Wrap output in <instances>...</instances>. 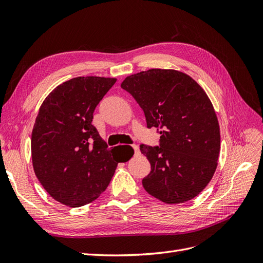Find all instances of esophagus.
<instances>
[{"mask_svg":"<svg viewBox=\"0 0 263 263\" xmlns=\"http://www.w3.org/2000/svg\"><path fill=\"white\" fill-rule=\"evenodd\" d=\"M132 147H133V149H134V153H135V155H138V154H139V148H138V146H136V145H133Z\"/></svg>","mask_w":263,"mask_h":263,"instance_id":"esophagus-1","label":"esophagus"}]
</instances>
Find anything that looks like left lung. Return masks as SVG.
<instances>
[{
  "mask_svg": "<svg viewBox=\"0 0 263 263\" xmlns=\"http://www.w3.org/2000/svg\"><path fill=\"white\" fill-rule=\"evenodd\" d=\"M121 86L144 110L148 128L160 134L159 146L140 145L151 165L142 186L166 204L192 200L212 180L220 150L219 125L209 97L177 70L141 71Z\"/></svg>",
  "mask_w": 263,
  "mask_h": 263,
  "instance_id": "1",
  "label": "left lung"
}]
</instances>
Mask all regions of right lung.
<instances>
[{
    "label": "right lung",
    "mask_w": 263,
    "mask_h": 263,
    "mask_svg": "<svg viewBox=\"0 0 263 263\" xmlns=\"http://www.w3.org/2000/svg\"><path fill=\"white\" fill-rule=\"evenodd\" d=\"M115 82L114 78L71 79L46 98L36 117L31 133L35 174L51 197L71 208L97 200L118 162L128 160L118 151L113 154L92 125L95 107Z\"/></svg>",
    "instance_id": "obj_1"
}]
</instances>
